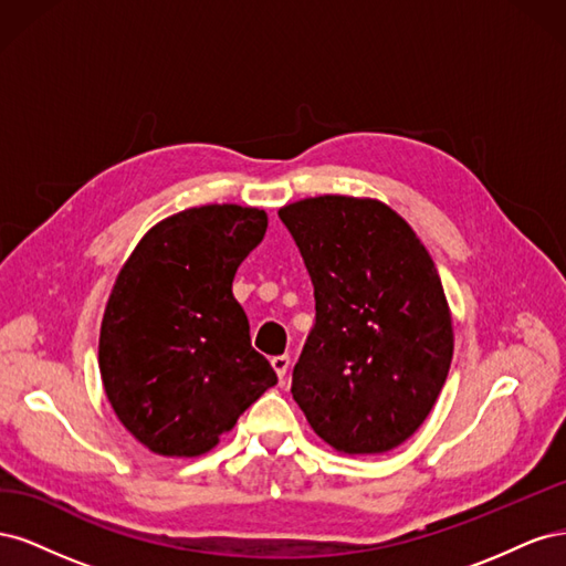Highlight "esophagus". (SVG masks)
Here are the masks:
<instances>
[{
  "label": "esophagus",
  "mask_w": 566,
  "mask_h": 566,
  "mask_svg": "<svg viewBox=\"0 0 566 566\" xmlns=\"http://www.w3.org/2000/svg\"><path fill=\"white\" fill-rule=\"evenodd\" d=\"M271 366H273V370H276V375L281 378V382H285V378H287V370H290V356H287V354L273 356V358H271Z\"/></svg>",
  "instance_id": "obj_1"
}]
</instances>
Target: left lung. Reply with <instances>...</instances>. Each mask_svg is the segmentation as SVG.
Masks as SVG:
<instances>
[{
	"label": "left lung",
	"instance_id": "1",
	"mask_svg": "<svg viewBox=\"0 0 566 566\" xmlns=\"http://www.w3.org/2000/svg\"><path fill=\"white\" fill-rule=\"evenodd\" d=\"M279 217L316 297L293 399L337 453L397 449L430 416L453 358V318L430 252L375 198H304Z\"/></svg>",
	"mask_w": 566,
	"mask_h": 566
}]
</instances>
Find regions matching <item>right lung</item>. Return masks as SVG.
<instances>
[{"mask_svg":"<svg viewBox=\"0 0 566 566\" xmlns=\"http://www.w3.org/2000/svg\"><path fill=\"white\" fill-rule=\"evenodd\" d=\"M269 217L202 205L158 221L119 269L98 335V370L117 420L167 458L212 451L279 382L250 345L233 276Z\"/></svg>","mask_w":566,"mask_h":566,"instance_id":"add662e5","label":"right lung"}]
</instances>
